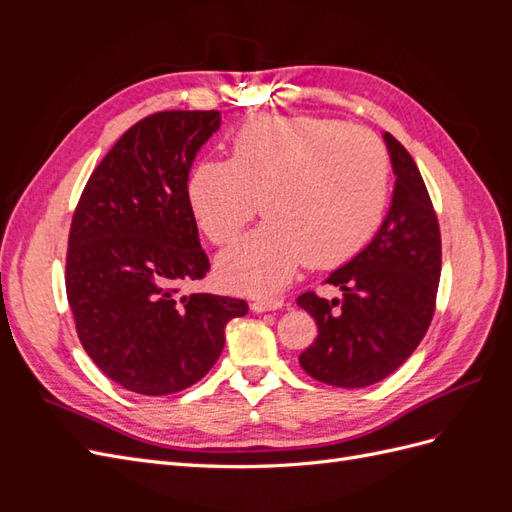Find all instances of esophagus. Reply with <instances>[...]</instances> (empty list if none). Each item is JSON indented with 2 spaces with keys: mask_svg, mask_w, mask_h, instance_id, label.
Here are the masks:
<instances>
[{
  "mask_svg": "<svg viewBox=\"0 0 512 512\" xmlns=\"http://www.w3.org/2000/svg\"><path fill=\"white\" fill-rule=\"evenodd\" d=\"M282 305H284V301L277 297H258L250 303V309L252 312L260 314V312H271V309H280Z\"/></svg>",
  "mask_w": 512,
  "mask_h": 512,
  "instance_id": "1",
  "label": "esophagus"
}]
</instances>
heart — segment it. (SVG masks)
Listing matches in <instances>:
<instances>
[{"mask_svg":"<svg viewBox=\"0 0 512 512\" xmlns=\"http://www.w3.org/2000/svg\"><path fill=\"white\" fill-rule=\"evenodd\" d=\"M389 156L359 126L312 115H258L230 138V158L200 162L188 181L198 226L235 241L258 207L267 222L220 256V280L245 292L282 288L307 260L333 267L378 228Z\"/></svg>","mask_w":512,"mask_h":512,"instance_id":"1","label":"heart"}]
</instances>
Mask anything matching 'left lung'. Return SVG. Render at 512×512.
Segmentation results:
<instances>
[{
    "label": "left lung",
    "mask_w": 512,
    "mask_h": 512,
    "mask_svg": "<svg viewBox=\"0 0 512 512\" xmlns=\"http://www.w3.org/2000/svg\"><path fill=\"white\" fill-rule=\"evenodd\" d=\"M395 173L391 209L371 243L327 284L342 299L303 292L297 305L316 320V342L301 352L309 376L361 389L391 376L421 344L436 309L442 241L425 181L406 147L384 134Z\"/></svg>",
    "instance_id": "8db88e82"
}]
</instances>
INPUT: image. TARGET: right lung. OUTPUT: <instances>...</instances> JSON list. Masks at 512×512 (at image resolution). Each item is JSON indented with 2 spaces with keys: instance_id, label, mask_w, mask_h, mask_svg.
<instances>
[{
  "instance_id": "obj_1",
  "label": "right lung",
  "mask_w": 512,
  "mask_h": 512,
  "mask_svg": "<svg viewBox=\"0 0 512 512\" xmlns=\"http://www.w3.org/2000/svg\"><path fill=\"white\" fill-rule=\"evenodd\" d=\"M218 111H162L123 134L76 205L66 292L76 333L104 376L138 395L196 384L220 359L243 299L179 294L209 258L188 198L190 168Z\"/></svg>"
}]
</instances>
